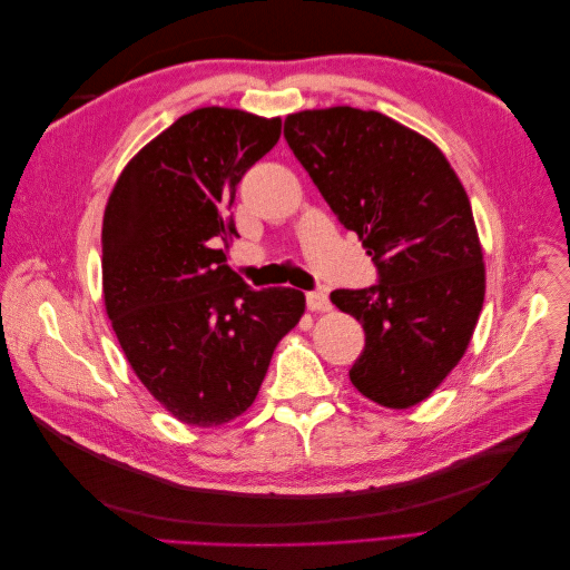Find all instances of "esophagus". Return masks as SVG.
Wrapping results in <instances>:
<instances>
[{
	"instance_id": "esophagus-1",
	"label": "esophagus",
	"mask_w": 570,
	"mask_h": 570,
	"mask_svg": "<svg viewBox=\"0 0 570 570\" xmlns=\"http://www.w3.org/2000/svg\"><path fill=\"white\" fill-rule=\"evenodd\" d=\"M306 306L312 312H327L331 308V299H327V292L316 289V292H306Z\"/></svg>"
}]
</instances>
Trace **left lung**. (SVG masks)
I'll use <instances>...</instances> for the list:
<instances>
[{
  "instance_id": "8db88e82",
  "label": "left lung",
  "mask_w": 570,
  "mask_h": 570,
  "mask_svg": "<svg viewBox=\"0 0 570 570\" xmlns=\"http://www.w3.org/2000/svg\"><path fill=\"white\" fill-rule=\"evenodd\" d=\"M285 140L377 268L375 285L331 292L366 333L352 385L387 409L421 404L461 361L485 299L469 195L428 137L377 111L289 114Z\"/></svg>"
}]
</instances>
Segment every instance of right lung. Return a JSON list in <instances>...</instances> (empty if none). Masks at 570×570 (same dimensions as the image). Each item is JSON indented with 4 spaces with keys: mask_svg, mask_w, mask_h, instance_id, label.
Instances as JSON below:
<instances>
[{
    "mask_svg": "<svg viewBox=\"0 0 570 570\" xmlns=\"http://www.w3.org/2000/svg\"><path fill=\"white\" fill-rule=\"evenodd\" d=\"M281 118L204 107L180 116L118 176L101 226V285L130 368L168 413L223 425L254 404L304 292L252 289L226 264L237 183Z\"/></svg>",
    "mask_w": 570,
    "mask_h": 570,
    "instance_id": "right-lung-1",
    "label": "right lung"
}]
</instances>
